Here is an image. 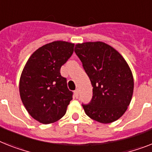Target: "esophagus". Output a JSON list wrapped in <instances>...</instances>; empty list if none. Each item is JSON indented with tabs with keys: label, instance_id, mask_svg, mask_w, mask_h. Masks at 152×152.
Segmentation results:
<instances>
[{
	"label": "esophagus",
	"instance_id": "1",
	"mask_svg": "<svg viewBox=\"0 0 152 152\" xmlns=\"http://www.w3.org/2000/svg\"><path fill=\"white\" fill-rule=\"evenodd\" d=\"M75 97H76V98H78V96H79L78 89H76L75 91Z\"/></svg>",
	"mask_w": 152,
	"mask_h": 152
}]
</instances>
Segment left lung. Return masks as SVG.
Returning a JSON list of instances; mask_svg holds the SVG:
<instances>
[{"label":"left lung","mask_w":152,"mask_h":152,"mask_svg":"<svg viewBox=\"0 0 152 152\" xmlns=\"http://www.w3.org/2000/svg\"><path fill=\"white\" fill-rule=\"evenodd\" d=\"M75 52L93 87L91 102L82 105L86 115L102 124L117 120L127 110L134 91L128 64L113 47L99 41L77 43Z\"/></svg>","instance_id":"8db88e82"}]
</instances>
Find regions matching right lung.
Returning <instances> with one entry per match:
<instances>
[{
    "label": "right lung",
    "mask_w": 152,
    "mask_h": 152,
    "mask_svg": "<svg viewBox=\"0 0 152 152\" xmlns=\"http://www.w3.org/2000/svg\"><path fill=\"white\" fill-rule=\"evenodd\" d=\"M75 43L54 41L37 49L28 58L19 81L20 97L27 112L41 124L64 116L73 92L61 67L74 52Z\"/></svg>",
    "instance_id": "1"
}]
</instances>
